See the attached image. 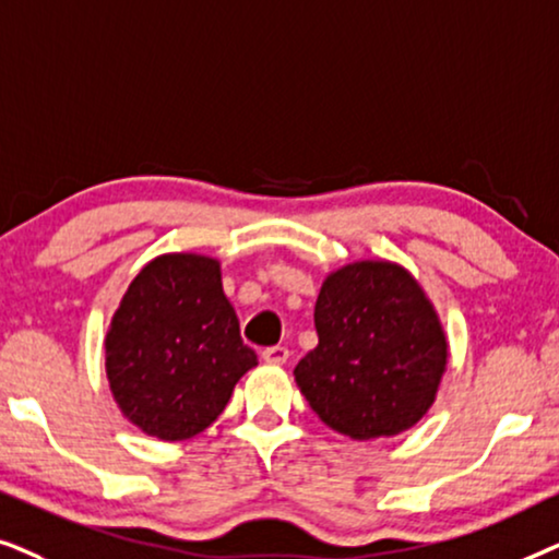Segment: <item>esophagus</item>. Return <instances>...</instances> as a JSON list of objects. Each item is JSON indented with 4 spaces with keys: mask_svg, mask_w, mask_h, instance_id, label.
<instances>
[{
    "mask_svg": "<svg viewBox=\"0 0 559 559\" xmlns=\"http://www.w3.org/2000/svg\"><path fill=\"white\" fill-rule=\"evenodd\" d=\"M263 360L271 362V366H284L288 360V349L284 345H273L263 349Z\"/></svg>",
    "mask_w": 559,
    "mask_h": 559,
    "instance_id": "obj_1",
    "label": "esophagus"
}]
</instances>
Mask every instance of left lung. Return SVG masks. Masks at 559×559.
I'll use <instances>...</instances> for the list:
<instances>
[{"instance_id":"left-lung-1","label":"left lung","mask_w":559,"mask_h":559,"mask_svg":"<svg viewBox=\"0 0 559 559\" xmlns=\"http://www.w3.org/2000/svg\"><path fill=\"white\" fill-rule=\"evenodd\" d=\"M319 345L296 383L326 427L353 440L399 435L435 404L448 340L401 265L360 260L326 275L314 307Z\"/></svg>"}]
</instances>
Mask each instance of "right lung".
<instances>
[{"instance_id":"1","label":"right lung","mask_w":559,"mask_h":559,"mask_svg":"<svg viewBox=\"0 0 559 559\" xmlns=\"http://www.w3.org/2000/svg\"><path fill=\"white\" fill-rule=\"evenodd\" d=\"M104 347L122 414L166 442L210 427L258 366L222 292L219 263L191 252L155 258L135 275Z\"/></svg>"}]
</instances>
